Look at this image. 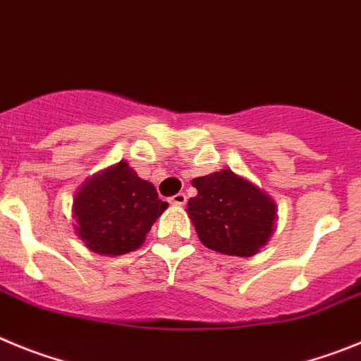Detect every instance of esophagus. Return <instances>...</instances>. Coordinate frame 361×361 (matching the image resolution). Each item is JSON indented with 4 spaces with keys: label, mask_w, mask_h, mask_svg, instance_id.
Wrapping results in <instances>:
<instances>
[{
    "label": "esophagus",
    "mask_w": 361,
    "mask_h": 361,
    "mask_svg": "<svg viewBox=\"0 0 361 361\" xmlns=\"http://www.w3.org/2000/svg\"><path fill=\"white\" fill-rule=\"evenodd\" d=\"M171 203H173V204H176V207H183V204L187 203V196H185L183 192H180V194H174V196L171 197Z\"/></svg>",
    "instance_id": "1"
}]
</instances>
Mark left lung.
Listing matches in <instances>:
<instances>
[{
  "mask_svg": "<svg viewBox=\"0 0 361 361\" xmlns=\"http://www.w3.org/2000/svg\"><path fill=\"white\" fill-rule=\"evenodd\" d=\"M197 194L187 203L200 241L225 255L252 257L271 239L277 204L246 178L223 169L194 178Z\"/></svg>",
  "mask_w": 361,
  "mask_h": 361,
  "instance_id": "left-lung-1",
  "label": "left lung"
}]
</instances>
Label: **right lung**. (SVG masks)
<instances>
[{
  "label": "right lung",
  "instance_id": "obj_1",
  "mask_svg": "<svg viewBox=\"0 0 361 361\" xmlns=\"http://www.w3.org/2000/svg\"><path fill=\"white\" fill-rule=\"evenodd\" d=\"M167 207L151 181L120 160L84 181L73 197L71 217L87 250L115 257L140 248Z\"/></svg>",
  "mask_w": 361,
  "mask_h": 361
}]
</instances>
